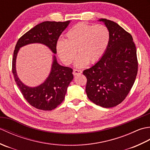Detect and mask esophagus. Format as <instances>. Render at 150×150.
<instances>
[{"label": "esophagus", "mask_w": 150, "mask_h": 150, "mask_svg": "<svg viewBox=\"0 0 150 150\" xmlns=\"http://www.w3.org/2000/svg\"><path fill=\"white\" fill-rule=\"evenodd\" d=\"M81 73H82V71H81V70H79V69H74V70H73V74L75 76L79 75V74H81Z\"/></svg>", "instance_id": "esophagus-1"}]
</instances>
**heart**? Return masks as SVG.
Masks as SVG:
<instances>
[{
	"label": "heart",
	"mask_w": 150,
	"mask_h": 150,
	"mask_svg": "<svg viewBox=\"0 0 150 150\" xmlns=\"http://www.w3.org/2000/svg\"><path fill=\"white\" fill-rule=\"evenodd\" d=\"M110 42V32L104 25L88 24L81 22L72 27L66 34L65 39L58 40L57 55L64 64L69 65L76 56L77 68H83L88 63L98 61L106 52Z\"/></svg>",
	"instance_id": "obj_1"
}]
</instances>
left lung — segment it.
I'll list each match as a JSON object with an SVG mask.
<instances>
[{"instance_id":"obj_1","label":"left lung","mask_w":150,"mask_h":150,"mask_svg":"<svg viewBox=\"0 0 150 150\" xmlns=\"http://www.w3.org/2000/svg\"><path fill=\"white\" fill-rule=\"evenodd\" d=\"M110 32V42L103 57L83 71L87 78L89 99L103 108L117 106L125 99L138 71L137 50L132 36L116 22L100 18Z\"/></svg>"}]
</instances>
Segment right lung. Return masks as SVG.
Segmentation results:
<instances>
[{
    "instance_id": "add662e5",
    "label": "right lung",
    "mask_w": 150,
    "mask_h": 150,
    "mask_svg": "<svg viewBox=\"0 0 150 150\" xmlns=\"http://www.w3.org/2000/svg\"><path fill=\"white\" fill-rule=\"evenodd\" d=\"M70 21H45L37 24L22 35L17 41L12 60V72L15 81L25 99L37 109L50 111L55 109L64 99L67 88L73 79V69L60 65L55 54L57 40ZM39 43L46 45L54 53L52 68L43 83L35 87L25 85L18 78L16 71V59L21 47Z\"/></svg>"
}]
</instances>
